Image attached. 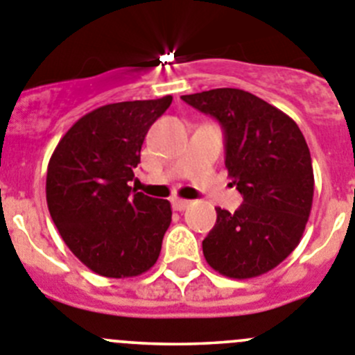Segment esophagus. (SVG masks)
Here are the masks:
<instances>
[{"instance_id": "34e87169", "label": "esophagus", "mask_w": 355, "mask_h": 355, "mask_svg": "<svg viewBox=\"0 0 355 355\" xmlns=\"http://www.w3.org/2000/svg\"><path fill=\"white\" fill-rule=\"evenodd\" d=\"M172 206H174V209H178V211H184V209L190 206V200L187 199H172Z\"/></svg>"}]
</instances>
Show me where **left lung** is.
<instances>
[{
	"mask_svg": "<svg viewBox=\"0 0 355 355\" xmlns=\"http://www.w3.org/2000/svg\"><path fill=\"white\" fill-rule=\"evenodd\" d=\"M220 122L225 167L243 205L216 208V224L202 240L213 270L231 279L270 272L299 245L311 213L315 175L297 122L240 89H213L181 97Z\"/></svg>",
	"mask_w": 355,
	"mask_h": 355,
	"instance_id": "8db88e82",
	"label": "left lung"
}]
</instances>
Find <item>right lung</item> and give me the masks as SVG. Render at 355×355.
I'll list each match as a JSON object with an SVG mask.
<instances>
[{"instance_id": "right-lung-1", "label": "right lung", "mask_w": 355, "mask_h": 355, "mask_svg": "<svg viewBox=\"0 0 355 355\" xmlns=\"http://www.w3.org/2000/svg\"><path fill=\"white\" fill-rule=\"evenodd\" d=\"M172 96L99 106L83 115L53 150L46 200L60 236L87 268L137 277L155 265L172 220L171 202L130 187L153 122Z\"/></svg>"}]
</instances>
